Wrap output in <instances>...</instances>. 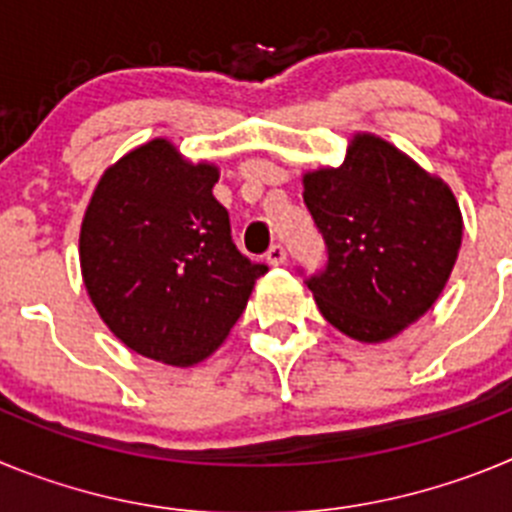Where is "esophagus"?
Returning a JSON list of instances; mask_svg holds the SVG:
<instances>
[{
  "mask_svg": "<svg viewBox=\"0 0 512 512\" xmlns=\"http://www.w3.org/2000/svg\"><path fill=\"white\" fill-rule=\"evenodd\" d=\"M266 261H269L271 266H282L284 261H287V251H284V246H279V243H274V246L266 251Z\"/></svg>",
  "mask_w": 512,
  "mask_h": 512,
  "instance_id": "esophagus-1",
  "label": "esophagus"
}]
</instances>
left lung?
Wrapping results in <instances>:
<instances>
[{
    "label": "left lung",
    "mask_w": 512,
    "mask_h": 512,
    "mask_svg": "<svg viewBox=\"0 0 512 512\" xmlns=\"http://www.w3.org/2000/svg\"><path fill=\"white\" fill-rule=\"evenodd\" d=\"M328 264L307 279L333 328L382 343L431 310L461 248V210L443 179L372 133H356L341 166L302 176Z\"/></svg>",
    "instance_id": "left-lung-1"
}]
</instances>
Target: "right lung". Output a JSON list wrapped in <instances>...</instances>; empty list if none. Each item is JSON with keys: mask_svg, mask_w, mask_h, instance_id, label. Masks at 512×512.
<instances>
[{"mask_svg": "<svg viewBox=\"0 0 512 512\" xmlns=\"http://www.w3.org/2000/svg\"><path fill=\"white\" fill-rule=\"evenodd\" d=\"M220 169L192 164L166 138L115 161L94 187L79 233L84 287L130 351L171 366L205 361L246 310L266 264L230 238L212 187Z\"/></svg>", "mask_w": 512, "mask_h": 512, "instance_id": "add662e5", "label": "right lung"}]
</instances>
